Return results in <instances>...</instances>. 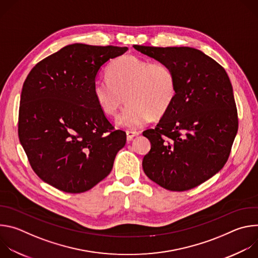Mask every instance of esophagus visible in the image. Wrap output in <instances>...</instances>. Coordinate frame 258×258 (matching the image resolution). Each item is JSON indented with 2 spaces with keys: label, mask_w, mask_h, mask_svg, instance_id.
<instances>
[{
  "label": "esophagus",
  "mask_w": 258,
  "mask_h": 258,
  "mask_svg": "<svg viewBox=\"0 0 258 258\" xmlns=\"http://www.w3.org/2000/svg\"><path fill=\"white\" fill-rule=\"evenodd\" d=\"M140 133L139 132H133V131H126V139L127 141H132L133 138L139 136Z\"/></svg>",
  "instance_id": "esophagus-1"
}]
</instances>
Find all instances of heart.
<instances>
[{
    "instance_id": "heart-1",
    "label": "heart",
    "mask_w": 258,
    "mask_h": 258,
    "mask_svg": "<svg viewBox=\"0 0 258 258\" xmlns=\"http://www.w3.org/2000/svg\"><path fill=\"white\" fill-rule=\"evenodd\" d=\"M93 94L108 116L117 114L125 97L127 106L117 123L136 130L167 111L176 95V77L166 63L122 55L109 64L107 79L95 80Z\"/></svg>"
}]
</instances>
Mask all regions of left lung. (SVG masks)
I'll list each match as a JSON object with an SVG mask.
<instances>
[{"label": "left lung", "mask_w": 258, "mask_h": 258, "mask_svg": "<svg viewBox=\"0 0 258 258\" xmlns=\"http://www.w3.org/2000/svg\"><path fill=\"white\" fill-rule=\"evenodd\" d=\"M169 65L176 95L155 128L143 132L151 150L143 159L146 175L169 191H187L224 167L238 132V113L225 68L190 47L135 45Z\"/></svg>", "instance_id": "1"}]
</instances>
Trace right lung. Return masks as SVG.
<instances>
[{"instance_id":"1","label":"right lung","mask_w":258,"mask_h":258,"mask_svg":"<svg viewBox=\"0 0 258 258\" xmlns=\"http://www.w3.org/2000/svg\"><path fill=\"white\" fill-rule=\"evenodd\" d=\"M126 47L68 45L36 64L23 84L18 136L33 171L66 193L89 191L111 171L126 134L98 106L93 84Z\"/></svg>"}]
</instances>
